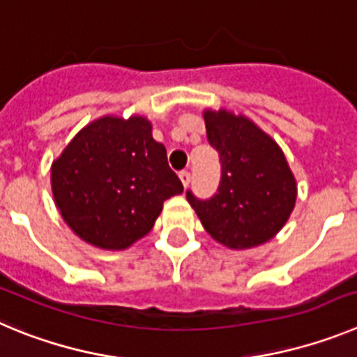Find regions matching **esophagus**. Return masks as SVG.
Listing matches in <instances>:
<instances>
[{"label": "esophagus", "mask_w": 357, "mask_h": 357, "mask_svg": "<svg viewBox=\"0 0 357 357\" xmlns=\"http://www.w3.org/2000/svg\"><path fill=\"white\" fill-rule=\"evenodd\" d=\"M179 179H181V183H183V186H188L190 185V179H192V176H190V172L188 171H183V172H179Z\"/></svg>", "instance_id": "1"}]
</instances>
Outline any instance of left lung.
<instances>
[{
    "label": "left lung",
    "instance_id": "left-lung-1",
    "mask_svg": "<svg viewBox=\"0 0 357 357\" xmlns=\"http://www.w3.org/2000/svg\"><path fill=\"white\" fill-rule=\"evenodd\" d=\"M202 115L222 176L211 199L199 201L192 192L186 199L218 243L234 250L261 245L282 229L295 208L297 181L287 156L245 115L226 108H208Z\"/></svg>",
    "mask_w": 357,
    "mask_h": 357
}]
</instances>
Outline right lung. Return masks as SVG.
<instances>
[{
    "instance_id": "1",
    "label": "right lung",
    "mask_w": 357,
    "mask_h": 357,
    "mask_svg": "<svg viewBox=\"0 0 357 357\" xmlns=\"http://www.w3.org/2000/svg\"><path fill=\"white\" fill-rule=\"evenodd\" d=\"M54 204L83 242L124 250L146 236L163 201L183 192L142 115H105L67 144L51 165Z\"/></svg>"
}]
</instances>
